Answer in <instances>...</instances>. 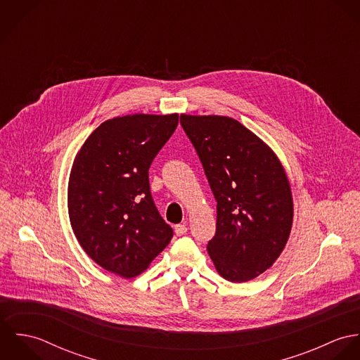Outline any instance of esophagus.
I'll return each mask as SVG.
<instances>
[{"mask_svg":"<svg viewBox=\"0 0 360 360\" xmlns=\"http://www.w3.org/2000/svg\"><path fill=\"white\" fill-rule=\"evenodd\" d=\"M174 231L176 234L180 237V236H184L187 233V226L186 224H176L174 226Z\"/></svg>","mask_w":360,"mask_h":360,"instance_id":"34e87169","label":"esophagus"}]
</instances>
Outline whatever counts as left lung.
Wrapping results in <instances>:
<instances>
[{
    "label": "left lung",
    "mask_w": 360,
    "mask_h": 360,
    "mask_svg": "<svg viewBox=\"0 0 360 360\" xmlns=\"http://www.w3.org/2000/svg\"><path fill=\"white\" fill-rule=\"evenodd\" d=\"M180 124L202 163L217 202L207 254L226 280L245 283L284 250L292 224V197L281 163L240 122L181 115Z\"/></svg>",
    "instance_id": "left-lung-1"
}]
</instances>
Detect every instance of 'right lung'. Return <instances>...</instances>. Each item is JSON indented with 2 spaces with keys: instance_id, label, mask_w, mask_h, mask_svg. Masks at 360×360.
I'll return each mask as SVG.
<instances>
[{
  "instance_id": "add662e5",
  "label": "right lung",
  "mask_w": 360,
  "mask_h": 360,
  "mask_svg": "<svg viewBox=\"0 0 360 360\" xmlns=\"http://www.w3.org/2000/svg\"><path fill=\"white\" fill-rule=\"evenodd\" d=\"M177 123V113L106 120L75 158L70 224L86 254L108 271L140 274L173 237L155 206L148 170Z\"/></svg>"
}]
</instances>
